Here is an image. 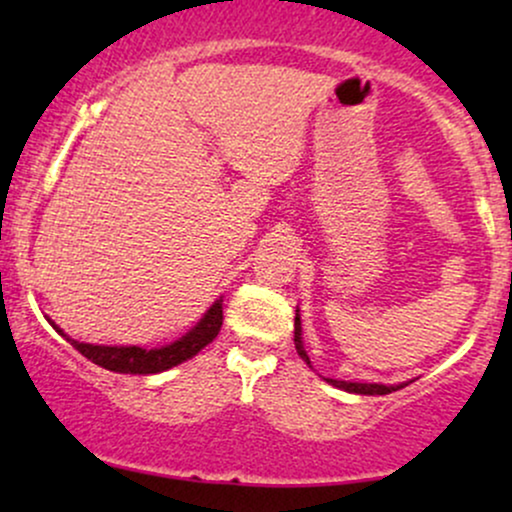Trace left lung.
Instances as JSON below:
<instances>
[{
  "instance_id": "left-lung-1",
  "label": "left lung",
  "mask_w": 512,
  "mask_h": 512,
  "mask_svg": "<svg viewBox=\"0 0 512 512\" xmlns=\"http://www.w3.org/2000/svg\"><path fill=\"white\" fill-rule=\"evenodd\" d=\"M293 344H296V351L298 356L303 358L305 363H310L308 354H305L303 349V339H301V317H298V310H296V325H293ZM327 383L339 387V390L344 392H354V395H390V392L395 390H402V387H407L409 383H399V385H380V383H346V380H334V378H325Z\"/></svg>"
}]
</instances>
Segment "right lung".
Wrapping results in <instances>:
<instances>
[{
  "label": "right lung",
  "mask_w": 512,
  "mask_h": 512,
  "mask_svg": "<svg viewBox=\"0 0 512 512\" xmlns=\"http://www.w3.org/2000/svg\"><path fill=\"white\" fill-rule=\"evenodd\" d=\"M223 322V308L221 298L204 313L202 320L192 327L185 337H180L178 342L161 346V349H142V346H101V344H84L76 342V339L67 337L60 327L52 322L57 332L67 339L69 344L79 351L81 356H86L88 361H93L96 366L113 370V373H132V375H149V373H163V370L178 366V363L187 361V358L197 356L204 346L211 344L216 339V334L221 330Z\"/></svg>",
  "instance_id": "obj_1"
}]
</instances>
